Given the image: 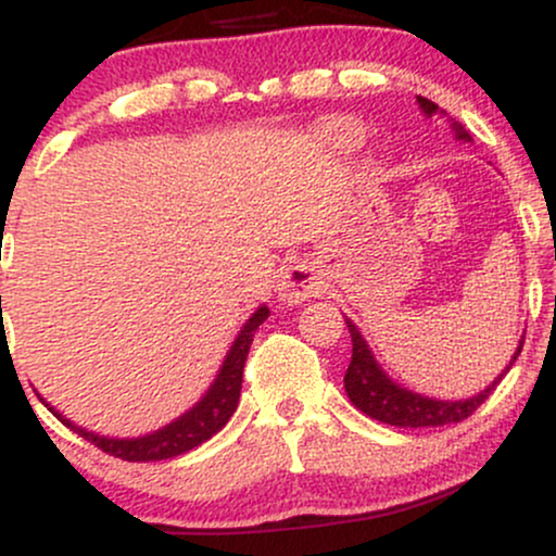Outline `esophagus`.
Returning a JSON list of instances; mask_svg holds the SVG:
<instances>
[{
  "mask_svg": "<svg viewBox=\"0 0 556 556\" xmlns=\"http://www.w3.org/2000/svg\"><path fill=\"white\" fill-rule=\"evenodd\" d=\"M321 290V274L316 271V266L311 264V261H298V264H292L290 269L282 274V279H279V298L290 305L316 298Z\"/></svg>",
  "mask_w": 556,
  "mask_h": 556,
  "instance_id": "1",
  "label": "esophagus"
}]
</instances>
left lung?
<instances>
[{
  "label": "left lung",
  "mask_w": 556,
  "mask_h": 556,
  "mask_svg": "<svg viewBox=\"0 0 556 556\" xmlns=\"http://www.w3.org/2000/svg\"><path fill=\"white\" fill-rule=\"evenodd\" d=\"M420 110L426 114H431L439 110L431 99H424L418 96ZM455 127L457 138H470L468 130L460 123L452 125ZM348 329L350 337H353V358H350L348 374H344V389H348V397L353 402L358 410L366 413L381 424L389 426H405V429H426V426H450V424H460V420L470 418L478 407L483 405V400L494 392V387L500 384V379L494 384L483 389L481 394L470 400H457V402H444V400H433V397H424V394L407 392L394 384L392 379H387V374L376 366L371 350H368L366 340L361 337L358 327L348 318ZM522 350V340L518 353H515L513 363L518 361ZM509 363V366H513Z\"/></svg>",
  "instance_id": "8db88e82"
}]
</instances>
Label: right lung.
Segmentation results:
<instances>
[{
	"label": "right lung",
	"instance_id": "right-lung-1",
	"mask_svg": "<svg viewBox=\"0 0 556 556\" xmlns=\"http://www.w3.org/2000/svg\"><path fill=\"white\" fill-rule=\"evenodd\" d=\"M269 316V308H258L256 314L248 318V324L242 327V331L235 340L232 350H229L225 366H222L219 376H216L214 387L208 389L206 397H203L193 410L185 413L182 418H177L175 424L164 426L156 433H149V437H140V439H106V437H96V433L78 429L75 424H70L67 418H62L60 413H54L62 424L67 426L70 431L80 433L86 442H91L93 446H99L101 452L106 455L119 457V460L127 463H149V460H169V457L182 455V452H190L193 446L203 444L206 439H212L216 431H222V426L227 424L229 416L235 413L240 400V389H242V368H245V358H248V350H251L253 334L261 324L266 321Z\"/></svg>",
	"mask_w": 556,
	"mask_h": 556
}]
</instances>
